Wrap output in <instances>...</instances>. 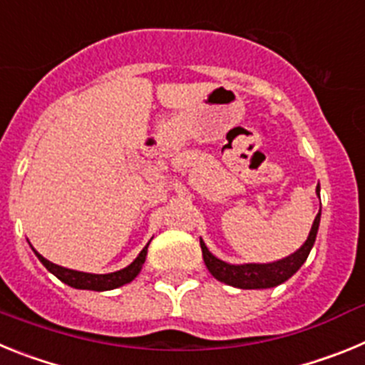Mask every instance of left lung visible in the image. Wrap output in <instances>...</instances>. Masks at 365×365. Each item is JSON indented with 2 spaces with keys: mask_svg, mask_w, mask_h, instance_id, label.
I'll list each match as a JSON object with an SVG mask.
<instances>
[{
  "mask_svg": "<svg viewBox=\"0 0 365 365\" xmlns=\"http://www.w3.org/2000/svg\"><path fill=\"white\" fill-rule=\"evenodd\" d=\"M318 227H320V212L314 217L309 237L305 243L296 250L291 256L283 257L274 263H247V265H230L225 261L217 259L214 254L206 248L205 241L201 240V250L202 259H205L206 269L210 270V274L219 282L227 283V285L237 287V289H270L279 283L287 282L292 274L298 272L299 267L305 263L309 252H311L312 245L316 241V234H318Z\"/></svg>",
  "mask_w": 365,
  "mask_h": 365,
  "instance_id": "8db88e82",
  "label": "left lung"
}]
</instances>
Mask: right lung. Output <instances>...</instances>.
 Here are the masks:
<instances>
[{
  "label": "right lung",
  "instance_id": "add662e5",
  "mask_svg": "<svg viewBox=\"0 0 365 365\" xmlns=\"http://www.w3.org/2000/svg\"><path fill=\"white\" fill-rule=\"evenodd\" d=\"M150 245V243H148ZM148 245L140 250V254L137 256V259L128 265L125 269L117 270V272L111 274H89V272H80V270H71L66 267L54 265L49 259H45L41 254H38L34 248V254L38 256V259L43 263V267L49 272H53L60 282H63L66 285L73 287V289H86V291H111V289H117V287L125 285V283L133 282L138 276L140 269H143L144 261H146L148 254Z\"/></svg>",
  "mask_w": 365,
  "mask_h": 365
}]
</instances>
